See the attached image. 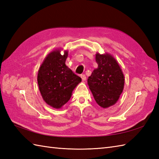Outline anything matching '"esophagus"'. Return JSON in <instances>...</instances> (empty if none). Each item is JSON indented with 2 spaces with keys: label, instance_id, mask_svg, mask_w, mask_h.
Masks as SVG:
<instances>
[{
  "label": "esophagus",
  "instance_id": "34e87169",
  "mask_svg": "<svg viewBox=\"0 0 159 159\" xmlns=\"http://www.w3.org/2000/svg\"><path fill=\"white\" fill-rule=\"evenodd\" d=\"M80 77H81L83 81H85V80H86V76L85 75V74H81V75H80Z\"/></svg>",
  "mask_w": 159,
  "mask_h": 159
}]
</instances>
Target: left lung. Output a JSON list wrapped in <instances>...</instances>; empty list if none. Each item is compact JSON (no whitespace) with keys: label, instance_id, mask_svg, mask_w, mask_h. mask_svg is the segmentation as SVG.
Returning <instances> with one entry per match:
<instances>
[{"label":"left lung","instance_id":"obj_1","mask_svg":"<svg viewBox=\"0 0 159 159\" xmlns=\"http://www.w3.org/2000/svg\"><path fill=\"white\" fill-rule=\"evenodd\" d=\"M96 61L98 68L93 71L87 83L97 104L107 108L116 104L122 93L124 76L119 64L109 54L97 53Z\"/></svg>","mask_w":159,"mask_h":159}]
</instances>
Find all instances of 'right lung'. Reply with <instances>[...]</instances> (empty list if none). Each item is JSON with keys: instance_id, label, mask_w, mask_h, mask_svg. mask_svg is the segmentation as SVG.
<instances>
[{"instance_id": "1", "label": "right lung", "mask_w": 159, "mask_h": 159, "mask_svg": "<svg viewBox=\"0 0 159 159\" xmlns=\"http://www.w3.org/2000/svg\"><path fill=\"white\" fill-rule=\"evenodd\" d=\"M67 55V51L61 55L59 50L51 52L38 71V83L43 99L55 109L68 102L72 91L81 82V78L66 66Z\"/></svg>"}]
</instances>
